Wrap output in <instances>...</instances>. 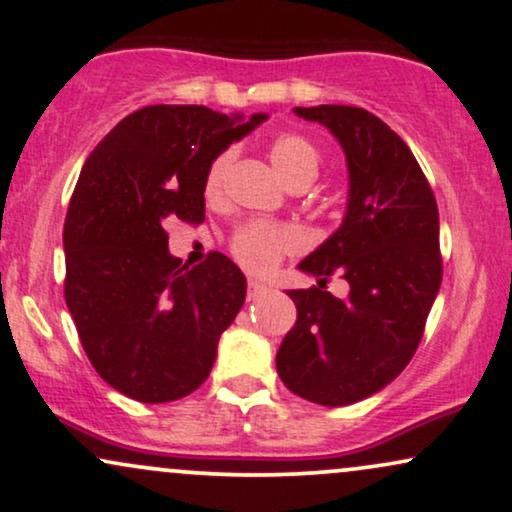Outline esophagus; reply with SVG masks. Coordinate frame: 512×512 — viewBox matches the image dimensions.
<instances>
[{
    "instance_id": "obj_1",
    "label": "esophagus",
    "mask_w": 512,
    "mask_h": 512,
    "mask_svg": "<svg viewBox=\"0 0 512 512\" xmlns=\"http://www.w3.org/2000/svg\"><path fill=\"white\" fill-rule=\"evenodd\" d=\"M267 293H269L267 283L257 281V278H250V281H248V297H250V300H260V297H264Z\"/></svg>"
}]
</instances>
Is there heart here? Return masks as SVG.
Returning <instances> with one entry per match:
<instances>
[{"label":"heart","mask_w":512,"mask_h":512,"mask_svg":"<svg viewBox=\"0 0 512 512\" xmlns=\"http://www.w3.org/2000/svg\"><path fill=\"white\" fill-rule=\"evenodd\" d=\"M271 165L290 184L295 181H314L319 174V153L300 134L286 132L269 144ZM231 163V151L219 153L205 174V193L217 196L222 186L226 167ZM302 245V236L290 226H276L264 222H248L231 238V252L245 269L250 271H271L286 252H293Z\"/></svg>","instance_id":"heart-1"}]
</instances>
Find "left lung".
<instances>
[{
  "mask_svg": "<svg viewBox=\"0 0 512 512\" xmlns=\"http://www.w3.org/2000/svg\"><path fill=\"white\" fill-rule=\"evenodd\" d=\"M338 141L347 163V205L338 229L297 269L319 278L286 290L297 323L276 371L297 397L347 406L380 392L409 364L442 286L439 212L411 148L373 113L354 106L293 108ZM340 273L347 298L325 290Z\"/></svg>",
  "mask_w": 512,
  "mask_h": 512,
  "instance_id": "left-lung-1",
  "label": "left lung"
}]
</instances>
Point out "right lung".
I'll return each instance as SVG.
<instances>
[{"mask_svg":"<svg viewBox=\"0 0 512 512\" xmlns=\"http://www.w3.org/2000/svg\"><path fill=\"white\" fill-rule=\"evenodd\" d=\"M267 118L146 106L84 163L63 229L66 304L96 373L125 397L165 404L210 375L248 281L222 252L181 267L165 222L205 217L212 160Z\"/></svg>","mask_w":512,"mask_h":512,"instance_id":"add662e5","label":"right lung"}]
</instances>
